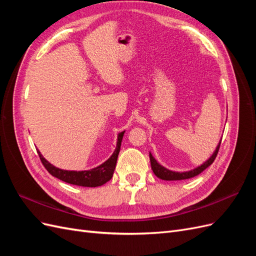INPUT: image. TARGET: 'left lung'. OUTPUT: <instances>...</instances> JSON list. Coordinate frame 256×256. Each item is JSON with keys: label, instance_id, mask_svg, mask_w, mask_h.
Masks as SVG:
<instances>
[{"label": "left lung", "instance_id": "left-lung-1", "mask_svg": "<svg viewBox=\"0 0 256 256\" xmlns=\"http://www.w3.org/2000/svg\"><path fill=\"white\" fill-rule=\"evenodd\" d=\"M220 144L221 141L219 142L218 146H216V150L214 152V154L210 156L207 161H205L203 164H200V166L191 170V171L188 172H174L171 171V170H168L166 168L162 166L160 164H158L157 160L152 157V154L150 152V166H152V170L154 174L156 175L160 180H188V178H192L198 174L202 173L205 168H207L209 166H210L212 162L214 161L216 154H218L219 148H220Z\"/></svg>", "mask_w": 256, "mask_h": 256}]
</instances>
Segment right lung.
Returning a JSON list of instances; mask_svg holds the SVG:
<instances>
[{
	"instance_id": "1",
	"label": "right lung",
	"mask_w": 256,
	"mask_h": 256,
	"mask_svg": "<svg viewBox=\"0 0 256 256\" xmlns=\"http://www.w3.org/2000/svg\"><path fill=\"white\" fill-rule=\"evenodd\" d=\"M124 134H125V131L118 134L116 148L112 154V156L106 162H104L102 164H100L94 168L88 170V171H67V170H62V168H56L51 164H49V161H47L42 157V154H40V150H37V152L44 166L47 168V171L52 176L56 177L58 180L70 184L81 186V187H98V186H102L106 182H109L113 176Z\"/></svg>"
}]
</instances>
